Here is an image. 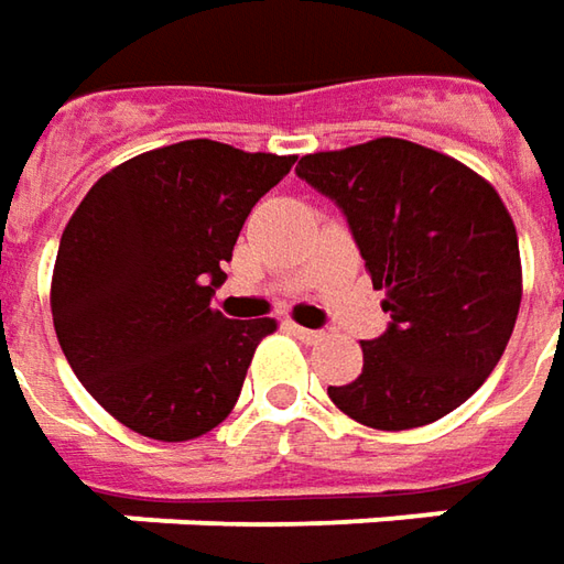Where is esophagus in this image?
Returning <instances> with one entry per match:
<instances>
[{
	"instance_id": "34e87169",
	"label": "esophagus",
	"mask_w": 564,
	"mask_h": 564,
	"mask_svg": "<svg viewBox=\"0 0 564 564\" xmlns=\"http://www.w3.org/2000/svg\"><path fill=\"white\" fill-rule=\"evenodd\" d=\"M286 330L290 334H296L302 343H318L324 334L321 330H312V327H300V324H293V321H286Z\"/></svg>"
}]
</instances>
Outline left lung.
I'll list each match as a JSON object with an SVG mask.
<instances>
[{"label": "left lung", "instance_id": "8db88e82", "mask_svg": "<svg viewBox=\"0 0 564 564\" xmlns=\"http://www.w3.org/2000/svg\"><path fill=\"white\" fill-rule=\"evenodd\" d=\"M296 174L337 203L390 315L361 340L359 378L327 397L378 431L449 415L490 378L521 305L518 234L499 193L397 137L305 155Z\"/></svg>", "mask_w": 564, "mask_h": 564}]
</instances>
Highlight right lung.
Wrapping results in <instances>:
<instances>
[{
  "instance_id": "obj_1",
  "label": "right lung",
  "mask_w": 564,
  "mask_h": 564,
  "mask_svg": "<svg viewBox=\"0 0 564 564\" xmlns=\"http://www.w3.org/2000/svg\"><path fill=\"white\" fill-rule=\"evenodd\" d=\"M296 155L184 140L111 167L70 215L52 321L77 380L108 415L165 443L230 415L274 318L212 308L252 205Z\"/></svg>"
}]
</instances>
